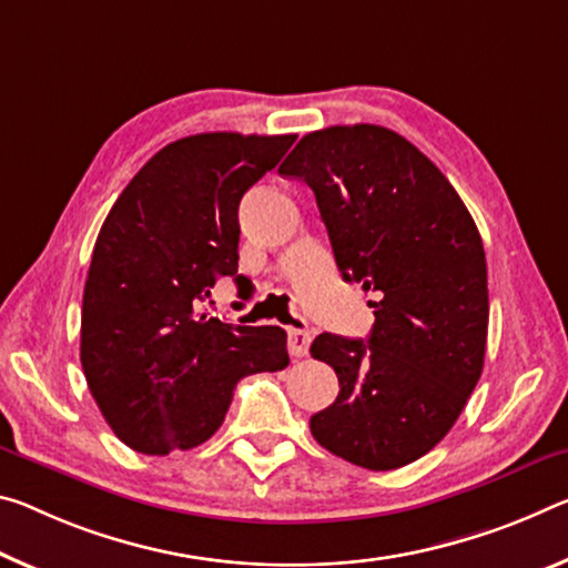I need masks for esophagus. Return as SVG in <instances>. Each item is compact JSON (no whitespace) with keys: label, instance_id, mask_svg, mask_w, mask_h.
<instances>
[{"label":"esophagus","instance_id":"esophagus-1","mask_svg":"<svg viewBox=\"0 0 568 568\" xmlns=\"http://www.w3.org/2000/svg\"><path fill=\"white\" fill-rule=\"evenodd\" d=\"M308 346H311V333L303 331V328H287V351H291V356L301 358L308 354Z\"/></svg>","mask_w":568,"mask_h":568}]
</instances>
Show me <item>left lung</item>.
<instances>
[{
  "instance_id": "8db88e82",
  "label": "left lung",
  "mask_w": 568,
  "mask_h": 568,
  "mask_svg": "<svg viewBox=\"0 0 568 568\" xmlns=\"http://www.w3.org/2000/svg\"><path fill=\"white\" fill-rule=\"evenodd\" d=\"M316 194L336 265L372 293L368 338L321 333L338 397L311 417L321 447L366 470L427 455L465 409L488 341L480 232L443 171L384 125H331L277 169Z\"/></svg>"
}]
</instances>
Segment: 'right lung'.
Masks as SVG:
<instances>
[{
	"label": "right lung",
	"instance_id": "add662e5",
	"mask_svg": "<svg viewBox=\"0 0 568 568\" xmlns=\"http://www.w3.org/2000/svg\"><path fill=\"white\" fill-rule=\"evenodd\" d=\"M293 141L232 131L179 139L108 212L85 281L80 364L105 422L136 453L206 443L242 376L291 362L283 328L196 311L220 275H237L242 194Z\"/></svg>",
	"mask_w": 568,
	"mask_h": 568
}]
</instances>
